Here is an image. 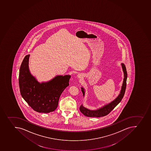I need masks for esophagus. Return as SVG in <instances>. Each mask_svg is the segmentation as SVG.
Masks as SVG:
<instances>
[{
	"instance_id": "1",
	"label": "esophagus",
	"mask_w": 151,
	"mask_h": 151,
	"mask_svg": "<svg viewBox=\"0 0 151 151\" xmlns=\"http://www.w3.org/2000/svg\"><path fill=\"white\" fill-rule=\"evenodd\" d=\"M83 75L81 73H80V74H79V75H78V78H82L83 77Z\"/></svg>"
}]
</instances>
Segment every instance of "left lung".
<instances>
[{
  "mask_svg": "<svg viewBox=\"0 0 151 151\" xmlns=\"http://www.w3.org/2000/svg\"><path fill=\"white\" fill-rule=\"evenodd\" d=\"M121 65L122 67V71L124 72V78L121 91L120 94H119L118 96L110 103L105 105L104 106L97 110H90L83 106V105H82L80 106L79 109H80V111L82 114H84L87 117H100L105 116L110 113V112L112 110H113V109L121 102L125 93V89L127 87V73L125 65L124 63H121ZM81 91L83 93V96H84L85 90L83 87H81Z\"/></svg>",
  "mask_w": 151,
  "mask_h": 151,
  "instance_id": "obj_1",
  "label": "left lung"
}]
</instances>
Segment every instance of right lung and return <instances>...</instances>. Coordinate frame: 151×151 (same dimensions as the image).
I'll list each match as a JSON object with an SVG mask.
<instances>
[{"label":"right lung","mask_w":151,"mask_h":151,"mask_svg":"<svg viewBox=\"0 0 151 151\" xmlns=\"http://www.w3.org/2000/svg\"><path fill=\"white\" fill-rule=\"evenodd\" d=\"M29 56H25L19 70L21 94L36 111L40 113L54 111L57 108L61 94L69 85L71 76H57L49 81L39 83L29 70Z\"/></svg>","instance_id":"obj_1"}]
</instances>
